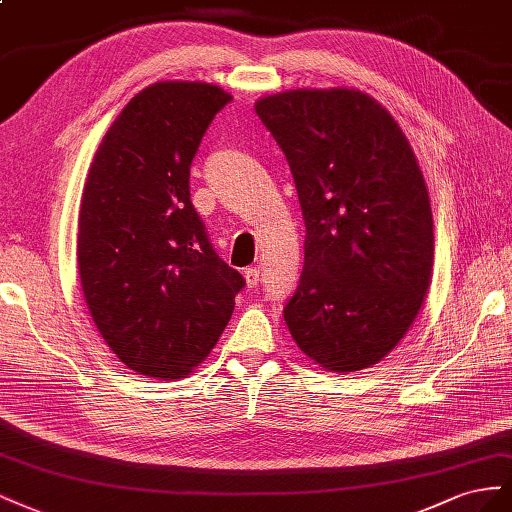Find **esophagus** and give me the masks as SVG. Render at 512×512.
Returning <instances> with one entry per match:
<instances>
[{
	"instance_id": "esophagus-1",
	"label": "esophagus",
	"mask_w": 512,
	"mask_h": 512,
	"mask_svg": "<svg viewBox=\"0 0 512 512\" xmlns=\"http://www.w3.org/2000/svg\"><path fill=\"white\" fill-rule=\"evenodd\" d=\"M244 279H246V285L248 287H257L259 285V281H261V272H259V268H246L244 270Z\"/></svg>"
}]
</instances>
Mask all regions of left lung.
Listing matches in <instances>:
<instances>
[{
	"instance_id": "left-lung-1",
	"label": "left lung",
	"mask_w": 512,
	"mask_h": 512,
	"mask_svg": "<svg viewBox=\"0 0 512 512\" xmlns=\"http://www.w3.org/2000/svg\"><path fill=\"white\" fill-rule=\"evenodd\" d=\"M255 111L306 227L285 324L324 369H367L410 330L431 281L433 218L410 141L375 98L345 87L266 96Z\"/></svg>"
}]
</instances>
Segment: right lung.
<instances>
[{"label":"right lung","mask_w":512,"mask_h":512,"mask_svg":"<svg viewBox=\"0 0 512 512\" xmlns=\"http://www.w3.org/2000/svg\"><path fill=\"white\" fill-rule=\"evenodd\" d=\"M229 100L199 81L145 87L87 173L77 236L83 296L111 352L141 375L191 373L246 285L216 255L188 188L201 139Z\"/></svg>","instance_id":"obj_1"}]
</instances>
